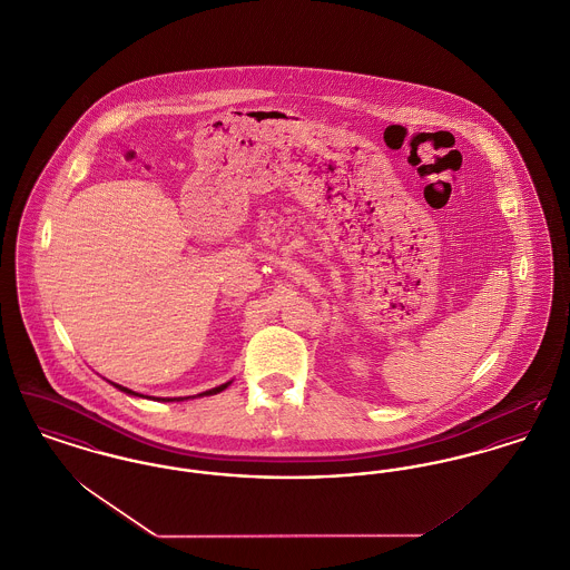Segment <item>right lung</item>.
I'll use <instances>...</instances> for the list:
<instances>
[{"mask_svg": "<svg viewBox=\"0 0 570 570\" xmlns=\"http://www.w3.org/2000/svg\"><path fill=\"white\" fill-rule=\"evenodd\" d=\"M111 385H114V387H118V390H120V392H125V394H131V396H137V394H135V392H131L129 387H122V385H118V383H111ZM228 385H230V381H228V383H224V385H219V387H213V390H208V392H202V394H198V396H213V394H219V392H224V390H226ZM139 396H141V394H139ZM161 401H185V399H161Z\"/></svg>", "mask_w": 570, "mask_h": 570, "instance_id": "add662e5", "label": "right lung"}]
</instances>
